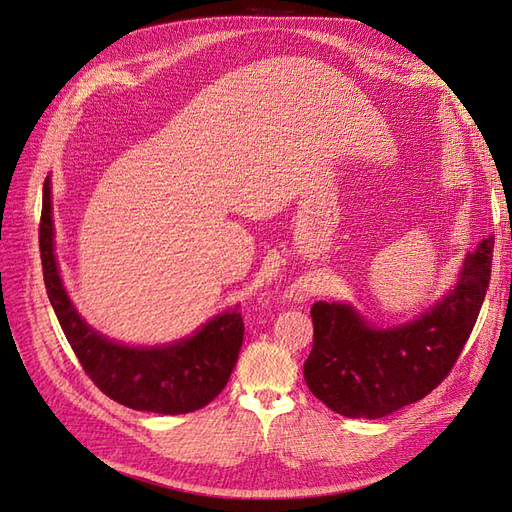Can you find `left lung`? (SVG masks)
I'll use <instances>...</instances> for the list:
<instances>
[{"instance_id":"8db88e82","label":"left lung","mask_w":512,"mask_h":512,"mask_svg":"<svg viewBox=\"0 0 512 512\" xmlns=\"http://www.w3.org/2000/svg\"><path fill=\"white\" fill-rule=\"evenodd\" d=\"M491 258L493 237L466 256L442 301L393 329L369 327L346 303H314V346L303 365L309 391L348 418H382L429 395L451 374L474 329Z\"/></svg>"}]
</instances>
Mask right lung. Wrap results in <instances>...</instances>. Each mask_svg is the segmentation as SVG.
Listing matches in <instances>:
<instances>
[{"mask_svg":"<svg viewBox=\"0 0 512 512\" xmlns=\"http://www.w3.org/2000/svg\"><path fill=\"white\" fill-rule=\"evenodd\" d=\"M51 179H44L40 258L44 286L68 344L98 389L132 410L188 414L222 393L243 344V318L235 309L211 318L177 344L130 348L102 337L76 312L61 284L53 250Z\"/></svg>","mask_w":512,"mask_h":512,"instance_id":"right-lung-1","label":"right lung"}]
</instances>
